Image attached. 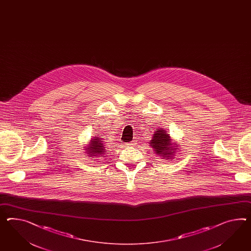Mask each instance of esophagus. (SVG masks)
Returning <instances> with one entry per match:
<instances>
[{"instance_id": "esophagus-1", "label": "esophagus", "mask_w": 251, "mask_h": 251, "mask_svg": "<svg viewBox=\"0 0 251 251\" xmlns=\"http://www.w3.org/2000/svg\"><path fill=\"white\" fill-rule=\"evenodd\" d=\"M125 146H126V148H131V147L134 146V144H133V143H126Z\"/></svg>"}]
</instances>
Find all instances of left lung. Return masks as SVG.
Wrapping results in <instances>:
<instances>
[{"label": "left lung", "mask_w": 251, "mask_h": 251, "mask_svg": "<svg viewBox=\"0 0 251 251\" xmlns=\"http://www.w3.org/2000/svg\"><path fill=\"white\" fill-rule=\"evenodd\" d=\"M150 146L155 154L162 156V158L170 160L175 158L174 154H176V150H178V146L176 145V141L172 142L167 131L163 128L154 130L152 140L150 141Z\"/></svg>", "instance_id": "8db88e82"}]
</instances>
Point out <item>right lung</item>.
Listing matches in <instances>:
<instances>
[{
	"mask_svg": "<svg viewBox=\"0 0 251 251\" xmlns=\"http://www.w3.org/2000/svg\"><path fill=\"white\" fill-rule=\"evenodd\" d=\"M85 154L89 157H97V156H105L106 148L101 137L94 136L88 146L85 147Z\"/></svg>",
	"mask_w": 251,
	"mask_h": 251,
	"instance_id": "obj_1",
	"label": "right lung"
}]
</instances>
